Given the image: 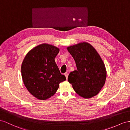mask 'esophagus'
Wrapping results in <instances>:
<instances>
[{
  "instance_id": "esophagus-1",
  "label": "esophagus",
  "mask_w": 130,
  "mask_h": 130,
  "mask_svg": "<svg viewBox=\"0 0 130 130\" xmlns=\"http://www.w3.org/2000/svg\"><path fill=\"white\" fill-rule=\"evenodd\" d=\"M64 75L65 76L66 79H68V72H65V74H64Z\"/></svg>"
}]
</instances>
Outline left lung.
Instances as JSON below:
<instances>
[{
  "label": "left lung",
  "mask_w": 130,
  "mask_h": 130,
  "mask_svg": "<svg viewBox=\"0 0 130 130\" xmlns=\"http://www.w3.org/2000/svg\"><path fill=\"white\" fill-rule=\"evenodd\" d=\"M67 49L77 67V70L69 74L68 81L81 97H94L101 90L106 80V69L102 58L93 46L86 42L69 46Z\"/></svg>",
  "instance_id": "left-lung-1"
}]
</instances>
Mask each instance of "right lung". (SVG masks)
I'll use <instances>...</instances> for the list:
<instances>
[{
  "label": "right lung",
  "mask_w": 130,
  "mask_h": 130,
  "mask_svg": "<svg viewBox=\"0 0 130 130\" xmlns=\"http://www.w3.org/2000/svg\"><path fill=\"white\" fill-rule=\"evenodd\" d=\"M59 49L48 44H42L26 54L21 65L24 85L35 97L45 100L57 91L59 84L66 80L55 61Z\"/></svg>",
  "instance_id": "1"
}]
</instances>
